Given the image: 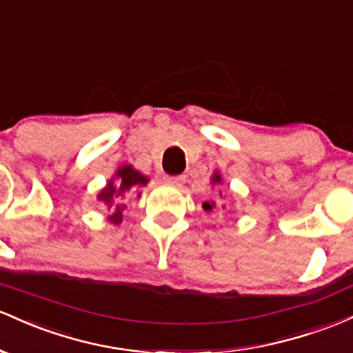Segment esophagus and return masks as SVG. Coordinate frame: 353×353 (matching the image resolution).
Masks as SVG:
<instances>
[{"label":"esophagus","instance_id":"34e87169","mask_svg":"<svg viewBox=\"0 0 353 353\" xmlns=\"http://www.w3.org/2000/svg\"><path fill=\"white\" fill-rule=\"evenodd\" d=\"M165 185H170V187H181V185L187 181V176L185 175H178V176H165L163 178Z\"/></svg>","mask_w":353,"mask_h":353}]
</instances>
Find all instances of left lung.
I'll return each mask as SVG.
<instances>
[{
    "label": "left lung",
    "instance_id": "obj_1",
    "mask_svg": "<svg viewBox=\"0 0 353 353\" xmlns=\"http://www.w3.org/2000/svg\"><path fill=\"white\" fill-rule=\"evenodd\" d=\"M210 183H212V187H213V185H221V183H223V178H221L220 172H213ZM219 195H220V198H223V196H221V192H219ZM201 207H203L205 212L210 213L213 208L216 207V203L213 200H207V201H203V205H201ZM221 208H225V205H221Z\"/></svg>",
    "mask_w": 353,
    "mask_h": 353
}]
</instances>
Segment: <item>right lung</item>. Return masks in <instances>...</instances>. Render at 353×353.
I'll return each mask as SVG.
<instances>
[{"label":"right lung","instance_id":"add662e5","mask_svg":"<svg viewBox=\"0 0 353 353\" xmlns=\"http://www.w3.org/2000/svg\"><path fill=\"white\" fill-rule=\"evenodd\" d=\"M148 176L138 172L133 165L123 163L114 172V175L106 181L105 188L98 192L97 198L108 210L106 220L110 223L118 225L123 220V210L130 198L141 196L140 190L148 185Z\"/></svg>","mask_w":353,"mask_h":353}]
</instances>
